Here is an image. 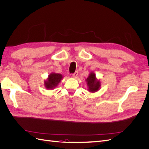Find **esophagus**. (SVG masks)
I'll return each instance as SVG.
<instances>
[{"instance_id":"1","label":"esophagus","mask_w":149,"mask_h":149,"mask_svg":"<svg viewBox=\"0 0 149 149\" xmlns=\"http://www.w3.org/2000/svg\"><path fill=\"white\" fill-rule=\"evenodd\" d=\"M78 74V71H75L74 73L73 74H72V76H73V78H76V77H77Z\"/></svg>"}]
</instances>
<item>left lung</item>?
<instances>
[{
    "mask_svg": "<svg viewBox=\"0 0 149 149\" xmlns=\"http://www.w3.org/2000/svg\"><path fill=\"white\" fill-rule=\"evenodd\" d=\"M86 81L87 82V85L89 88V91L90 92H96L98 91L100 88V81L96 79V75L93 73L89 74L88 78L86 79Z\"/></svg>",
    "mask_w": 149,
    "mask_h": 149,
    "instance_id": "8db88e82",
    "label": "left lung"
}]
</instances>
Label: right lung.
Instances as JSON below:
<instances>
[{
	"mask_svg": "<svg viewBox=\"0 0 149 149\" xmlns=\"http://www.w3.org/2000/svg\"><path fill=\"white\" fill-rule=\"evenodd\" d=\"M63 78L62 75L58 73H52L48 76V78L45 81V86L47 89L55 88Z\"/></svg>",
	"mask_w": 149,
	"mask_h": 149,
	"instance_id": "right-lung-1",
	"label": "right lung"
}]
</instances>
